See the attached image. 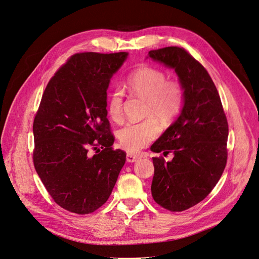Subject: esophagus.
Here are the masks:
<instances>
[{"instance_id": "obj_1", "label": "esophagus", "mask_w": 259, "mask_h": 259, "mask_svg": "<svg viewBox=\"0 0 259 259\" xmlns=\"http://www.w3.org/2000/svg\"><path fill=\"white\" fill-rule=\"evenodd\" d=\"M140 157H141L140 155L128 153V154H127V161H128L129 163H134V162H137V161L140 159Z\"/></svg>"}]
</instances>
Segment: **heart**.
Masks as SVG:
<instances>
[{"instance_id":"b5f03b06","label":"heart","mask_w":259,"mask_h":259,"mask_svg":"<svg viewBox=\"0 0 259 259\" xmlns=\"http://www.w3.org/2000/svg\"><path fill=\"white\" fill-rule=\"evenodd\" d=\"M126 85L133 94L148 100L147 115L162 121L172 120L183 105V89L176 80H167L166 74L148 64L138 66L127 78ZM123 95L114 89L107 99L109 116L114 121L122 118ZM160 133V127L153 118L141 122H128L118 131V140L123 148L137 152L151 143Z\"/></svg>"}]
</instances>
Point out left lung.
Here are the masks:
<instances>
[{
  "instance_id": "left-lung-1",
  "label": "left lung",
  "mask_w": 259,
  "mask_h": 259,
  "mask_svg": "<svg viewBox=\"0 0 259 259\" xmlns=\"http://www.w3.org/2000/svg\"><path fill=\"white\" fill-rule=\"evenodd\" d=\"M147 58L174 69L183 89L181 113L150 148L174 153L169 162L152 157L153 200L182 211L205 199L221 178L228 159V120L207 71L184 49L150 51Z\"/></svg>"
}]
</instances>
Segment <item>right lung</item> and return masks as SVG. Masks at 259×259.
Returning a JSON list of instances; mask_svg holds the SVG:
<instances>
[{
  "mask_svg": "<svg viewBox=\"0 0 259 259\" xmlns=\"http://www.w3.org/2000/svg\"><path fill=\"white\" fill-rule=\"evenodd\" d=\"M127 57L75 54L42 95L32 126L33 165L54 201L69 211L85 215L105 204L126 162L125 151L112 148L107 90Z\"/></svg>",
  "mask_w": 259,
  "mask_h": 259,
  "instance_id": "obj_1",
  "label": "right lung"
}]
</instances>
